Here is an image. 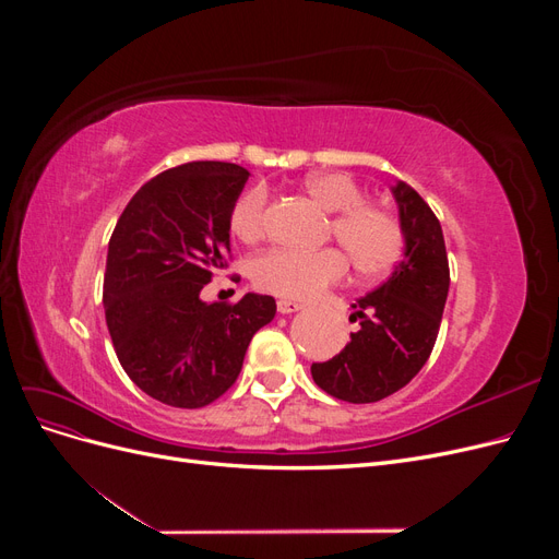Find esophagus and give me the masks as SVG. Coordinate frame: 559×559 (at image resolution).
<instances>
[{"instance_id": "1", "label": "esophagus", "mask_w": 559, "mask_h": 559, "mask_svg": "<svg viewBox=\"0 0 559 559\" xmlns=\"http://www.w3.org/2000/svg\"><path fill=\"white\" fill-rule=\"evenodd\" d=\"M298 310H302L298 300H292V298H280L277 300V312L280 314H292V312H298Z\"/></svg>"}]
</instances>
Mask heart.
<instances>
[{
  "mask_svg": "<svg viewBox=\"0 0 559 559\" xmlns=\"http://www.w3.org/2000/svg\"><path fill=\"white\" fill-rule=\"evenodd\" d=\"M306 193L335 212L331 222L333 238L341 242L352 265L361 275H382L392 267L403 249V230L392 212L364 202L359 183L341 173H324L306 179ZM267 226V193L261 186L242 193L230 210V230L242 242H257ZM347 261L337 249H294L273 247L249 265L251 282L263 292L308 298L345 277Z\"/></svg>",
  "mask_w": 559,
  "mask_h": 559,
  "instance_id": "b5f03b06",
  "label": "heart"
}]
</instances>
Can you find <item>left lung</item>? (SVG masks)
Listing matches in <instances>:
<instances>
[{
	"label": "left lung",
	"instance_id": "1",
	"mask_svg": "<svg viewBox=\"0 0 559 559\" xmlns=\"http://www.w3.org/2000/svg\"><path fill=\"white\" fill-rule=\"evenodd\" d=\"M403 230V259L376 292L354 302L361 329L312 378L347 403H376L408 384L433 349L450 289L441 224L405 181L392 186ZM349 317V319H352Z\"/></svg>",
	"mask_w": 559,
	"mask_h": 559
}]
</instances>
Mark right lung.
Instances as JSON below:
<instances>
[{
	"mask_svg": "<svg viewBox=\"0 0 559 559\" xmlns=\"http://www.w3.org/2000/svg\"><path fill=\"white\" fill-rule=\"evenodd\" d=\"M249 173L195 160L146 181L111 233L105 317L116 357L144 394L173 408L210 405L238 380L253 333L273 321V296L205 302L226 267L230 210Z\"/></svg>",
	"mask_w": 559,
	"mask_h": 559,
	"instance_id": "add662e5",
	"label": "right lung"
}]
</instances>
